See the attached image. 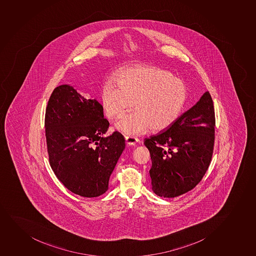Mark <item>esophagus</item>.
Instances as JSON below:
<instances>
[{"mask_svg": "<svg viewBox=\"0 0 256 256\" xmlns=\"http://www.w3.org/2000/svg\"><path fill=\"white\" fill-rule=\"evenodd\" d=\"M126 139V142L128 145H136L138 142V138H134V136H124Z\"/></svg>", "mask_w": 256, "mask_h": 256, "instance_id": "esophagus-1", "label": "esophagus"}]
</instances>
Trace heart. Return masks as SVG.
I'll return each instance as SVG.
<instances>
[{
    "label": "heart",
    "mask_w": 256,
    "mask_h": 256,
    "mask_svg": "<svg viewBox=\"0 0 256 256\" xmlns=\"http://www.w3.org/2000/svg\"><path fill=\"white\" fill-rule=\"evenodd\" d=\"M117 86L107 82L101 91L105 114L114 120L132 107V113L122 116L116 129L134 136L167 129L178 118L186 102L184 84L161 68L140 66L126 70L116 79Z\"/></svg>",
    "instance_id": "1"
}]
</instances>
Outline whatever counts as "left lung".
Returning <instances> with one entry per match:
<instances>
[{"label":"left lung","mask_w":256,"mask_h":256,"mask_svg":"<svg viewBox=\"0 0 256 256\" xmlns=\"http://www.w3.org/2000/svg\"><path fill=\"white\" fill-rule=\"evenodd\" d=\"M215 110L209 92L168 128L144 144L150 152L152 190L174 198L194 188L208 170L215 140Z\"/></svg>","instance_id":"1"}]
</instances>
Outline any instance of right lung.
Wrapping results in <instances>:
<instances>
[{
    "label": "right lung",
    "instance_id": "obj_1",
    "mask_svg": "<svg viewBox=\"0 0 256 256\" xmlns=\"http://www.w3.org/2000/svg\"><path fill=\"white\" fill-rule=\"evenodd\" d=\"M108 126L97 100H88L66 84L54 89L44 118L48 161L58 180L74 194L91 198L108 190L126 146L120 132L104 136Z\"/></svg>",
    "mask_w": 256,
    "mask_h": 256
}]
</instances>
